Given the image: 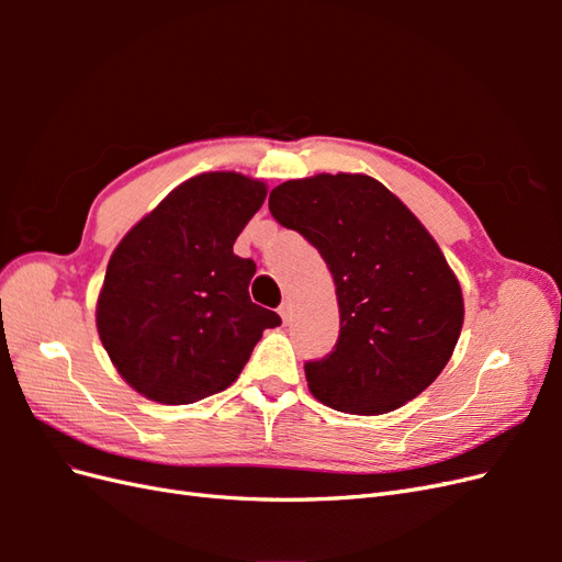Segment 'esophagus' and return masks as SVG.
<instances>
[{"label": "esophagus", "mask_w": 562, "mask_h": 562, "mask_svg": "<svg viewBox=\"0 0 562 562\" xmlns=\"http://www.w3.org/2000/svg\"><path fill=\"white\" fill-rule=\"evenodd\" d=\"M279 314H281V318H283V323H288L291 321V316H293V304L291 302H281V307H279Z\"/></svg>", "instance_id": "1"}]
</instances>
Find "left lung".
<instances>
[{"mask_svg": "<svg viewBox=\"0 0 562 562\" xmlns=\"http://www.w3.org/2000/svg\"><path fill=\"white\" fill-rule=\"evenodd\" d=\"M269 211L321 252L335 281L339 337L304 363L312 394L351 415H384L419 396L464 323L462 288L434 236L359 173L288 180L271 190Z\"/></svg>", "mask_w": 562, "mask_h": 562, "instance_id": "left-lung-1", "label": "left lung"}]
</instances>
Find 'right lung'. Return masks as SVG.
Masks as SVG:
<instances>
[{"label":"right lung","mask_w":562,"mask_h":562,"mask_svg":"<svg viewBox=\"0 0 562 562\" xmlns=\"http://www.w3.org/2000/svg\"><path fill=\"white\" fill-rule=\"evenodd\" d=\"M267 187L241 173H201L168 194L112 252L98 335L138 394L184 405L227 389L277 312L250 302V258L236 236Z\"/></svg>","instance_id":"right-lung-1"}]
</instances>
